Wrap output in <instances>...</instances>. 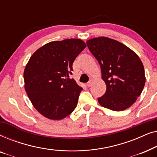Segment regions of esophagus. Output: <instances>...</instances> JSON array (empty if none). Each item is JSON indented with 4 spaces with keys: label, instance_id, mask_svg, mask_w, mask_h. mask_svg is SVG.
Listing matches in <instances>:
<instances>
[{
    "label": "esophagus",
    "instance_id": "esophagus-1",
    "mask_svg": "<svg viewBox=\"0 0 157 157\" xmlns=\"http://www.w3.org/2000/svg\"><path fill=\"white\" fill-rule=\"evenodd\" d=\"M91 85H92V81H89V82H88V83H86V86H87L88 87L91 86Z\"/></svg>",
    "mask_w": 157,
    "mask_h": 157
}]
</instances>
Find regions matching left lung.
Returning <instances> with one entry per match:
<instances>
[{"label":"left lung","mask_w":157,"mask_h":157,"mask_svg":"<svg viewBox=\"0 0 157 157\" xmlns=\"http://www.w3.org/2000/svg\"><path fill=\"white\" fill-rule=\"evenodd\" d=\"M88 48L100 64L106 93L98 98L101 106L124 111L140 96L145 85L144 68L138 55L125 45L107 37L86 41Z\"/></svg>","instance_id":"left-lung-1"}]
</instances>
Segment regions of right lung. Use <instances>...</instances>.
<instances>
[{
    "mask_svg": "<svg viewBox=\"0 0 157 157\" xmlns=\"http://www.w3.org/2000/svg\"><path fill=\"white\" fill-rule=\"evenodd\" d=\"M86 47L81 39L51 41L31 56L25 66V90L36 110L46 118L61 120L76 109L82 88L72 74V65Z\"/></svg>",
    "mask_w": 157,
    "mask_h": 157,
    "instance_id": "1",
    "label": "right lung"
}]
</instances>
